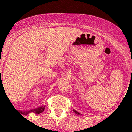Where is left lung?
<instances>
[{"instance_id": "left-lung-1", "label": "left lung", "mask_w": 132, "mask_h": 132, "mask_svg": "<svg viewBox=\"0 0 132 132\" xmlns=\"http://www.w3.org/2000/svg\"><path fill=\"white\" fill-rule=\"evenodd\" d=\"M74 110V112H75V113H76V114H77V115H80V113L78 112H77L76 110Z\"/></svg>"}]
</instances>
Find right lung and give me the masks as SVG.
Segmentation results:
<instances>
[{
	"label": "right lung",
	"instance_id": "obj_1",
	"mask_svg": "<svg viewBox=\"0 0 132 132\" xmlns=\"http://www.w3.org/2000/svg\"><path fill=\"white\" fill-rule=\"evenodd\" d=\"M44 110H45V105H42L39 107H37V108L34 109L27 110V111H21V110H19V112L23 115H27L31 112L37 113V114H40Z\"/></svg>",
	"mask_w": 132,
	"mask_h": 132
}]
</instances>
